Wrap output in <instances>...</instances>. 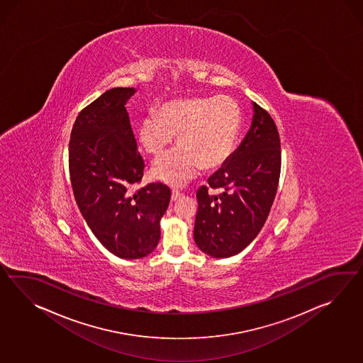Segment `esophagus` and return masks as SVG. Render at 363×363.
Wrapping results in <instances>:
<instances>
[{"instance_id":"1","label":"esophagus","mask_w":363,"mask_h":363,"mask_svg":"<svg viewBox=\"0 0 363 363\" xmlns=\"http://www.w3.org/2000/svg\"><path fill=\"white\" fill-rule=\"evenodd\" d=\"M179 196H181V194L178 193L177 190H173V191H172V201H178Z\"/></svg>"}]
</instances>
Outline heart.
I'll use <instances>...</instances> for the list:
<instances>
[{
  "label": "heart",
  "instance_id": "b5f03b06",
  "mask_svg": "<svg viewBox=\"0 0 363 363\" xmlns=\"http://www.w3.org/2000/svg\"><path fill=\"white\" fill-rule=\"evenodd\" d=\"M242 113L230 96H195L164 101L142 118L138 139L145 152L160 156L177 138L179 145L153 162L155 179L185 185L199 170L218 169L233 153Z\"/></svg>",
  "mask_w": 363,
  "mask_h": 363
}]
</instances>
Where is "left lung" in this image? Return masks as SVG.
<instances>
[{
	"label": "left lung",
	"instance_id": "obj_1",
	"mask_svg": "<svg viewBox=\"0 0 363 363\" xmlns=\"http://www.w3.org/2000/svg\"><path fill=\"white\" fill-rule=\"evenodd\" d=\"M252 122L229 160L196 191L194 241L212 258H229L250 245L266 223L277 191L281 151L269 113L252 103Z\"/></svg>",
	"mask_w": 363,
	"mask_h": 363
}]
</instances>
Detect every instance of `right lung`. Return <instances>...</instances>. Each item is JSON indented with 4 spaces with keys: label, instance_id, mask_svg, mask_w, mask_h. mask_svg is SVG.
I'll list each match as a JSON object with an SVG mask.
<instances>
[{
    "label": "right lung",
    "instance_id": "right-lung-1",
    "mask_svg": "<svg viewBox=\"0 0 363 363\" xmlns=\"http://www.w3.org/2000/svg\"><path fill=\"white\" fill-rule=\"evenodd\" d=\"M135 89H108L74 122L69 170L82 216L99 242L121 259L145 258L160 240L170 190L150 184L137 191L145 162L125 108Z\"/></svg>",
    "mask_w": 363,
    "mask_h": 363
}]
</instances>
